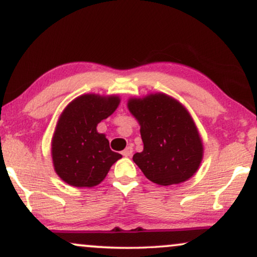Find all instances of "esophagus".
Returning a JSON list of instances; mask_svg holds the SVG:
<instances>
[{"label":"esophagus","instance_id":"esophagus-1","mask_svg":"<svg viewBox=\"0 0 257 257\" xmlns=\"http://www.w3.org/2000/svg\"><path fill=\"white\" fill-rule=\"evenodd\" d=\"M132 153H133V149H132L131 146H128V147H126V149L124 150V151L122 152V155L124 156V157H131Z\"/></svg>","mask_w":257,"mask_h":257}]
</instances>
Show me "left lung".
<instances>
[{"label":"left lung","mask_w":257,"mask_h":257,"mask_svg":"<svg viewBox=\"0 0 257 257\" xmlns=\"http://www.w3.org/2000/svg\"><path fill=\"white\" fill-rule=\"evenodd\" d=\"M128 108L139 120L144 151L133 161L152 182L162 186L180 184L198 169L203 144L190 113L166 94L131 99Z\"/></svg>","instance_id":"8db88e82"}]
</instances>
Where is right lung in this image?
<instances>
[{
    "mask_svg": "<svg viewBox=\"0 0 257 257\" xmlns=\"http://www.w3.org/2000/svg\"><path fill=\"white\" fill-rule=\"evenodd\" d=\"M119 104L118 96L85 94L70 102L59 119L52 141L55 172L66 184L93 187L122 155L110 149L96 125L107 118Z\"/></svg>",
    "mask_w": 257,
    "mask_h": 257,
    "instance_id": "right-lung-1",
    "label": "right lung"
}]
</instances>
